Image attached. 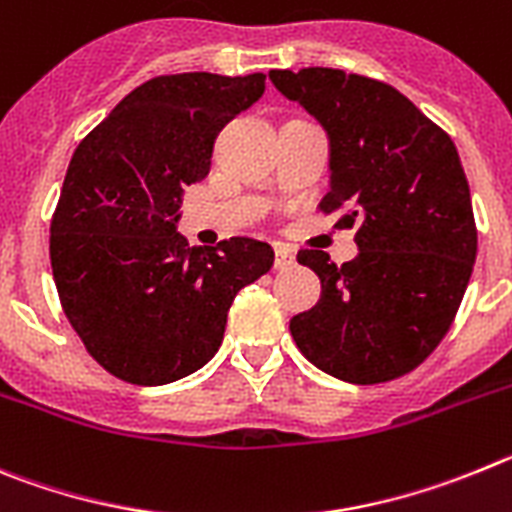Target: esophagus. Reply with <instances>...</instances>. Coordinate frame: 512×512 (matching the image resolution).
Segmentation results:
<instances>
[{
	"label": "esophagus",
	"mask_w": 512,
	"mask_h": 512,
	"mask_svg": "<svg viewBox=\"0 0 512 512\" xmlns=\"http://www.w3.org/2000/svg\"><path fill=\"white\" fill-rule=\"evenodd\" d=\"M296 265V255L288 245H275V270H288Z\"/></svg>",
	"instance_id": "esophagus-1"
}]
</instances>
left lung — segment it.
<instances>
[{"label": "left lung", "mask_w": 512, "mask_h": 512, "mask_svg": "<svg viewBox=\"0 0 512 512\" xmlns=\"http://www.w3.org/2000/svg\"><path fill=\"white\" fill-rule=\"evenodd\" d=\"M329 137L321 211L357 224V257L336 267L321 250L298 262L321 280L311 311L290 319L308 362L354 385L416 370L439 347L477 257L469 183L451 137L408 96L339 68L270 71Z\"/></svg>", "instance_id": "1"}]
</instances>
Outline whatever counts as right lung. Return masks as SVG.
Instances as JSON below:
<instances>
[{
  "instance_id": "obj_1",
  "label": "right lung",
  "mask_w": 512,
  "mask_h": 512,
  "mask_svg": "<svg viewBox=\"0 0 512 512\" xmlns=\"http://www.w3.org/2000/svg\"><path fill=\"white\" fill-rule=\"evenodd\" d=\"M265 76L176 73L124 96L76 147L50 224V265L91 357L132 385H168L219 352L234 296L273 267L267 242L188 247L183 188Z\"/></svg>"
}]
</instances>
